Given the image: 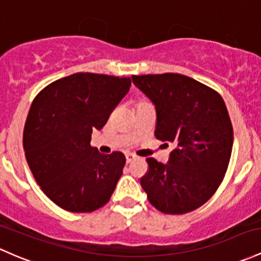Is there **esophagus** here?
<instances>
[{"mask_svg":"<svg viewBox=\"0 0 261 261\" xmlns=\"http://www.w3.org/2000/svg\"><path fill=\"white\" fill-rule=\"evenodd\" d=\"M134 160H136V155H134V153H126V163L127 164H130V163H133Z\"/></svg>","mask_w":261,"mask_h":261,"instance_id":"esophagus-1","label":"esophagus"}]
</instances>
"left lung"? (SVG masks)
<instances>
[{
    "instance_id": "1",
    "label": "left lung",
    "mask_w": 261,
    "mask_h": 261,
    "mask_svg": "<svg viewBox=\"0 0 261 261\" xmlns=\"http://www.w3.org/2000/svg\"><path fill=\"white\" fill-rule=\"evenodd\" d=\"M133 81L155 105V138L175 145L165 165L146 159L141 188L161 213L196 210L218 190L231 156L234 133L223 97L180 73L134 75Z\"/></svg>"
}]
</instances>
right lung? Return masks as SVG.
<instances>
[{"instance_id": "right-lung-1", "label": "right lung", "mask_w": 261, "mask_h": 261, "mask_svg": "<svg viewBox=\"0 0 261 261\" xmlns=\"http://www.w3.org/2000/svg\"><path fill=\"white\" fill-rule=\"evenodd\" d=\"M130 77L77 72L47 85L30 108L23 128L27 164L45 195L70 213H92L109 202L125 155L90 145L130 90Z\"/></svg>"}]
</instances>
